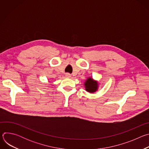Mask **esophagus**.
Returning <instances> with one entry per match:
<instances>
[{
    "mask_svg": "<svg viewBox=\"0 0 149 149\" xmlns=\"http://www.w3.org/2000/svg\"><path fill=\"white\" fill-rule=\"evenodd\" d=\"M65 76H66V77L67 78H70L71 77V74H68V73H67V74H66V75H65Z\"/></svg>",
    "mask_w": 149,
    "mask_h": 149,
    "instance_id": "obj_1",
    "label": "esophagus"
}]
</instances>
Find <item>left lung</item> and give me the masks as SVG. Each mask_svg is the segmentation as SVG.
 <instances>
[{"label":"left lung","mask_w":149,"mask_h":149,"mask_svg":"<svg viewBox=\"0 0 149 149\" xmlns=\"http://www.w3.org/2000/svg\"><path fill=\"white\" fill-rule=\"evenodd\" d=\"M84 86L87 91L91 93H93L98 90V84L97 81H95L92 78L89 77L86 81H85Z\"/></svg>","instance_id":"8db88e82"}]
</instances>
